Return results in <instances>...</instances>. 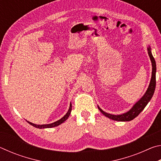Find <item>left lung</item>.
Segmentation results:
<instances>
[{
  "instance_id": "1",
  "label": "left lung",
  "mask_w": 161,
  "mask_h": 161,
  "mask_svg": "<svg viewBox=\"0 0 161 161\" xmlns=\"http://www.w3.org/2000/svg\"><path fill=\"white\" fill-rule=\"evenodd\" d=\"M148 55L151 59L152 62V77L151 80V82H150L149 86L146 94L144 96L141 98V99L138 101V102L133 106V108L128 112L121 114V115H113V114H107L102 111L101 108L98 107L99 110L102 112L105 116L108 117L114 121H131L133 119H135L138 114H139L141 111H142L146 106L148 104V103L151 99L153 95L154 94L155 89H156V64L155 59L152 55L151 47H148Z\"/></svg>"
}]
</instances>
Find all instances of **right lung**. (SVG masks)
I'll return each mask as SVG.
<instances>
[{
	"label": "right lung",
	"instance_id": "right-lung-1",
	"mask_svg": "<svg viewBox=\"0 0 161 161\" xmlns=\"http://www.w3.org/2000/svg\"><path fill=\"white\" fill-rule=\"evenodd\" d=\"M71 111H72V104H71L70 103V105H69V110H68L67 113L65 114V115L62 117V119H60L58 121H57L55 122H54L53 124H43V125H37V124H32L31 122H29L28 121V123L32 125V126H33L36 128H38V129H44V128H52V127H54V126H58V125L61 124L62 123H63L64 121H66V120L68 119V117L70 115V113H71Z\"/></svg>",
	"mask_w": 161,
	"mask_h": 161
}]
</instances>
